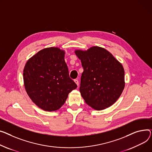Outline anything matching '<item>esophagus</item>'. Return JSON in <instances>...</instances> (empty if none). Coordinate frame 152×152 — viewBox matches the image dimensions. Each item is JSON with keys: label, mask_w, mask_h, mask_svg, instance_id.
I'll return each mask as SVG.
<instances>
[{"label": "esophagus", "mask_w": 152, "mask_h": 152, "mask_svg": "<svg viewBox=\"0 0 152 152\" xmlns=\"http://www.w3.org/2000/svg\"><path fill=\"white\" fill-rule=\"evenodd\" d=\"M74 81H75V83L76 84V85H77V86H79V81H78V80H77V79H75Z\"/></svg>", "instance_id": "obj_1"}]
</instances>
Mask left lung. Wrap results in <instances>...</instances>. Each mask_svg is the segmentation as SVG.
I'll return each mask as SVG.
<instances>
[{
	"mask_svg": "<svg viewBox=\"0 0 152 152\" xmlns=\"http://www.w3.org/2000/svg\"><path fill=\"white\" fill-rule=\"evenodd\" d=\"M84 72L79 91L85 102L95 110L114 104L125 87V72L118 60L104 48L93 46L75 50Z\"/></svg>",
	"mask_w": 152,
	"mask_h": 152,
	"instance_id": "obj_1",
	"label": "left lung"
}]
</instances>
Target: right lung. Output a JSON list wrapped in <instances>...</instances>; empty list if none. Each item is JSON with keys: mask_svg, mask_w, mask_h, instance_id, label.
<instances>
[{"mask_svg": "<svg viewBox=\"0 0 152 152\" xmlns=\"http://www.w3.org/2000/svg\"><path fill=\"white\" fill-rule=\"evenodd\" d=\"M65 51L50 47L30 58L24 68L25 89L32 102L42 109L51 112L63 106L77 85L69 76Z\"/></svg>", "mask_w": 152, "mask_h": 152, "instance_id": "obj_1", "label": "right lung"}]
</instances>
